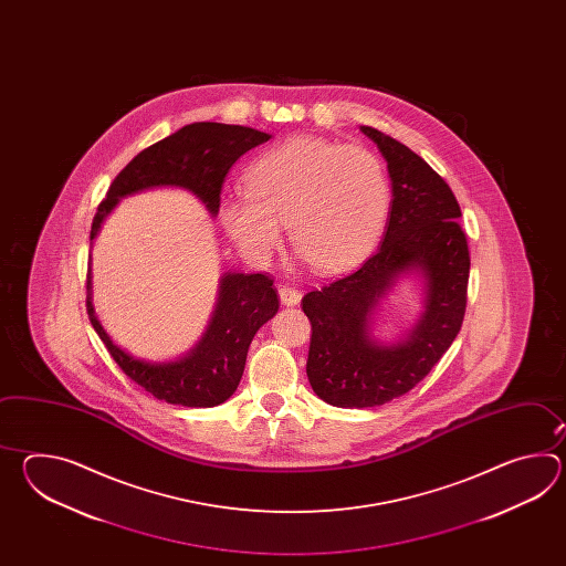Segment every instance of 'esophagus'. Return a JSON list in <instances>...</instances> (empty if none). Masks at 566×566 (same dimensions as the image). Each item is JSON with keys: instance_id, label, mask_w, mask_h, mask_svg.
Returning <instances> with one entry per match:
<instances>
[{"instance_id": "1", "label": "esophagus", "mask_w": 566, "mask_h": 566, "mask_svg": "<svg viewBox=\"0 0 566 566\" xmlns=\"http://www.w3.org/2000/svg\"><path fill=\"white\" fill-rule=\"evenodd\" d=\"M279 300L283 305H287V307H293V305H297L301 301V293L295 287H289V285H281L279 287Z\"/></svg>"}]
</instances>
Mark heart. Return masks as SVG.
Here are the masks:
<instances>
[{"label":"heart","mask_w":566,"mask_h":566,"mask_svg":"<svg viewBox=\"0 0 566 566\" xmlns=\"http://www.w3.org/2000/svg\"><path fill=\"white\" fill-rule=\"evenodd\" d=\"M247 193L220 202V220L249 261L265 263L289 239L317 273L356 265L385 230L392 188L380 157L361 145L289 137L256 157Z\"/></svg>","instance_id":"b5f03b06"}]
</instances>
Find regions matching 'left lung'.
I'll return each mask as SVG.
<instances>
[{"instance_id": "left-lung-1", "label": "left lung", "mask_w": 566, "mask_h": 566, "mask_svg": "<svg viewBox=\"0 0 566 566\" xmlns=\"http://www.w3.org/2000/svg\"><path fill=\"white\" fill-rule=\"evenodd\" d=\"M392 181L390 217L378 251L346 277L303 300L312 322L307 378L332 407L368 409L407 395L431 373L461 329L470 251L447 181L407 145L361 125ZM422 281L423 312L395 343L373 336V315L400 276Z\"/></svg>"}]
</instances>
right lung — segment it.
Wrapping results in <instances>:
<instances>
[{
    "label": "right lung",
    "mask_w": 566,
    "mask_h": 566,
    "mask_svg": "<svg viewBox=\"0 0 566 566\" xmlns=\"http://www.w3.org/2000/svg\"><path fill=\"white\" fill-rule=\"evenodd\" d=\"M269 139V133L227 123H192L171 133L120 169L107 198L96 208L91 241H95L120 198L154 188L188 190L206 206L210 217H217L220 190L229 169L249 149ZM277 310V291L271 279L261 273L230 271L220 277L217 305L198 344L176 360H144L119 348L98 322L93 307L91 266L86 273L88 319L113 360L157 400L190 409L218 407L234 395L254 334Z\"/></svg>",
    "instance_id": "obj_1"
}]
</instances>
